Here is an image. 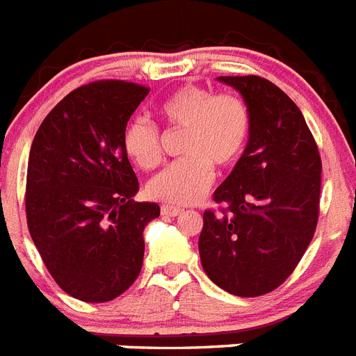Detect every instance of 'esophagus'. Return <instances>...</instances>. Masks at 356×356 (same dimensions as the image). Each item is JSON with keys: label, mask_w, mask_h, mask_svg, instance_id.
I'll return each instance as SVG.
<instances>
[{"label": "esophagus", "mask_w": 356, "mask_h": 356, "mask_svg": "<svg viewBox=\"0 0 356 356\" xmlns=\"http://www.w3.org/2000/svg\"><path fill=\"white\" fill-rule=\"evenodd\" d=\"M184 213V209L182 207H177V206H168V204H165V206H161V214L163 216H179V214Z\"/></svg>", "instance_id": "obj_1"}]
</instances>
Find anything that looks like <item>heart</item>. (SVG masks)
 <instances>
[{
    "label": "heart",
    "mask_w": 356,
    "mask_h": 356,
    "mask_svg": "<svg viewBox=\"0 0 356 356\" xmlns=\"http://www.w3.org/2000/svg\"><path fill=\"white\" fill-rule=\"evenodd\" d=\"M163 122L186 127L181 161L156 175L147 186L152 198L175 206L200 200L214 179V166L229 168L245 150L250 133V115L241 99L216 95L200 86H182L172 92L158 108ZM124 149L143 170L161 163L159 131L145 117H136L124 131Z\"/></svg>",
    "instance_id": "1"
}]
</instances>
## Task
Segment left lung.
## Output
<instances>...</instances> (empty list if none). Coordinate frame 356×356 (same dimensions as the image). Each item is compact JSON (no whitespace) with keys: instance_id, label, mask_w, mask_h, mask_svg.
<instances>
[{"instance_id":"obj_1","label":"left lung","mask_w":356,"mask_h":356,"mask_svg":"<svg viewBox=\"0 0 356 356\" xmlns=\"http://www.w3.org/2000/svg\"><path fill=\"white\" fill-rule=\"evenodd\" d=\"M241 94L250 115L245 152L204 213L198 238L207 277L236 296L277 289L312 241L319 216L321 158L300 108L259 76H220Z\"/></svg>"}]
</instances>
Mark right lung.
<instances>
[{
  "mask_svg": "<svg viewBox=\"0 0 356 356\" xmlns=\"http://www.w3.org/2000/svg\"><path fill=\"white\" fill-rule=\"evenodd\" d=\"M149 88L127 81L79 86L49 111L31 143L26 218L54 282L81 302L120 296L140 275L143 229L154 202H134L140 184L124 131Z\"/></svg>",
  "mask_w": 356,
  "mask_h": 356,
  "instance_id": "obj_1",
  "label": "right lung"
}]
</instances>
